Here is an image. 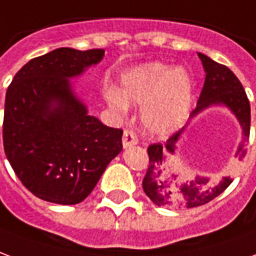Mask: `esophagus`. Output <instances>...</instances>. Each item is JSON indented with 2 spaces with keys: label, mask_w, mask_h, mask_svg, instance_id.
Returning <instances> with one entry per match:
<instances>
[{
  "label": "esophagus",
  "mask_w": 256,
  "mask_h": 256,
  "mask_svg": "<svg viewBox=\"0 0 256 256\" xmlns=\"http://www.w3.org/2000/svg\"><path fill=\"white\" fill-rule=\"evenodd\" d=\"M138 143V136L135 132L132 130H125L124 135H122V144L124 148H130V146H134Z\"/></svg>",
  "instance_id": "esophagus-1"
}]
</instances>
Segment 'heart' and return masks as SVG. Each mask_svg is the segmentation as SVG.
Returning a JSON list of instances; mask_svg holds the SVG:
<instances>
[{
    "mask_svg": "<svg viewBox=\"0 0 256 256\" xmlns=\"http://www.w3.org/2000/svg\"><path fill=\"white\" fill-rule=\"evenodd\" d=\"M121 97L108 96L120 112L125 102L143 104V126L153 135H168L183 124L192 103V80L183 68L148 63L128 72L121 81Z\"/></svg>",
    "mask_w": 256,
    "mask_h": 256,
    "instance_id": "heart-1",
    "label": "heart"
}]
</instances>
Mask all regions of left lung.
I'll use <instances>...</instances> for the list:
<instances>
[{"label": "left lung", "instance_id": "8db88e82", "mask_svg": "<svg viewBox=\"0 0 256 256\" xmlns=\"http://www.w3.org/2000/svg\"><path fill=\"white\" fill-rule=\"evenodd\" d=\"M206 70V81L201 90L197 106L192 112L193 117L211 104H224L236 114L240 121L244 139L236 156L244 158L247 153L246 143L250 138L251 108L247 94L240 80L224 64L216 63L211 58L198 54ZM182 131L175 132L164 143H153L148 148V166L143 178V190L156 206L168 208H194L204 206L218 197L233 182L230 176H222L216 183L210 182L206 176H196L192 180L183 179L172 168V154L176 148L178 138Z\"/></svg>", "mask_w": 256, "mask_h": 256}]
</instances>
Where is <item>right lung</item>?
I'll return each instance as SVG.
<instances>
[{
  "mask_svg": "<svg viewBox=\"0 0 256 256\" xmlns=\"http://www.w3.org/2000/svg\"><path fill=\"white\" fill-rule=\"evenodd\" d=\"M103 56V50L59 48L27 62L8 86L5 156L23 186L41 200L81 202L122 150V130L88 116L68 82Z\"/></svg>",
  "mask_w": 256,
  "mask_h": 256,
  "instance_id": "right-lung-1",
  "label": "right lung"
}]
</instances>
